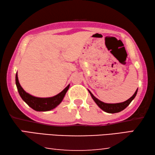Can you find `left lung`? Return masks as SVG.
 <instances>
[{"label":"left lung","mask_w":155,"mask_h":155,"mask_svg":"<svg viewBox=\"0 0 155 155\" xmlns=\"http://www.w3.org/2000/svg\"><path fill=\"white\" fill-rule=\"evenodd\" d=\"M137 90H138V88L137 89V90L135 91V94H133V95L131 96L129 99H128L127 101L123 102V103H115V104L104 103L103 102L100 101V100H98V98H96V97L91 94V92L90 90L88 91L89 92H90L91 98H93L94 102H95V103L97 104V105H98L102 110H103L104 111H105L107 113H109V114H115V113L120 112L121 111H122V110H124L125 108H127V107L129 105V104L131 103V101H132L136 96V94L137 93Z\"/></svg>","instance_id":"8db88e82"}]
</instances>
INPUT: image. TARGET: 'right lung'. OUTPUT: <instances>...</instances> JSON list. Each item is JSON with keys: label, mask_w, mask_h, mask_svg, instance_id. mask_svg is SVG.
Instances as JSON below:
<instances>
[{"label": "right lung", "mask_w": 155, "mask_h": 155, "mask_svg": "<svg viewBox=\"0 0 155 155\" xmlns=\"http://www.w3.org/2000/svg\"><path fill=\"white\" fill-rule=\"evenodd\" d=\"M15 84H16L18 93L22 99L31 108L37 111H48L55 108L61 103L70 87V85H68L61 92L54 96L50 97V98H38V97L31 96V94L27 93L23 90L18 81L17 73L15 74Z\"/></svg>", "instance_id": "1"}]
</instances>
